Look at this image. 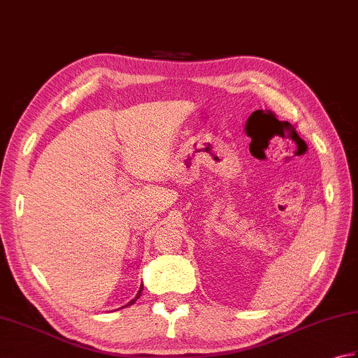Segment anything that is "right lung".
<instances>
[{"label": "right lung", "instance_id": "1", "mask_svg": "<svg viewBox=\"0 0 358 358\" xmlns=\"http://www.w3.org/2000/svg\"><path fill=\"white\" fill-rule=\"evenodd\" d=\"M141 292H143V285H141L140 287V289H138V293H137V296H136V299H132L131 302H129V304H127V306H132L134 304V302H136L138 298H140V296H141Z\"/></svg>", "mask_w": 358, "mask_h": 358}]
</instances>
